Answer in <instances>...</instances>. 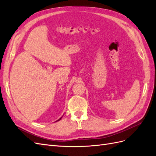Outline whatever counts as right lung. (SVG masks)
Listing matches in <instances>:
<instances>
[{"label":"right lung","instance_id":"1","mask_svg":"<svg viewBox=\"0 0 156 156\" xmlns=\"http://www.w3.org/2000/svg\"><path fill=\"white\" fill-rule=\"evenodd\" d=\"M62 117H61V118H60V119H58V120L57 121H59L60 120H61V119H62ZM57 121H56V122H57Z\"/></svg>","mask_w":156,"mask_h":156}]
</instances>
